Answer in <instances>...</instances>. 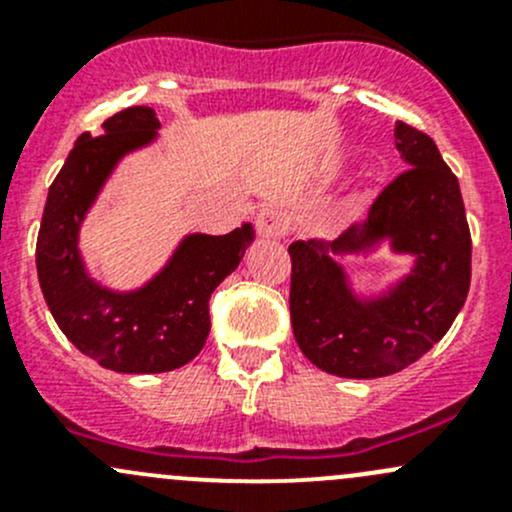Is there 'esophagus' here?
<instances>
[{"label": "esophagus", "instance_id": "esophagus-1", "mask_svg": "<svg viewBox=\"0 0 512 512\" xmlns=\"http://www.w3.org/2000/svg\"><path fill=\"white\" fill-rule=\"evenodd\" d=\"M257 235L260 237H285L289 232V215L280 208H262L257 213Z\"/></svg>", "mask_w": 512, "mask_h": 512}]
</instances>
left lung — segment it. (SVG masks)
I'll return each mask as SVG.
<instances>
[{
  "label": "left lung",
  "mask_w": 512,
  "mask_h": 512,
  "mask_svg": "<svg viewBox=\"0 0 512 512\" xmlns=\"http://www.w3.org/2000/svg\"><path fill=\"white\" fill-rule=\"evenodd\" d=\"M396 175L361 223L334 242L289 245V314L302 354L344 379H379L421 359L451 329L471 287V230L458 178L433 138L396 121ZM381 239L415 257L411 276L374 300H359L328 255L368 251Z\"/></svg>",
  "instance_id": "8db88e82"
}]
</instances>
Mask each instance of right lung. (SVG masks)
I'll use <instances>...</instances> for the list:
<instances>
[{
    "label": "right lung",
    "mask_w": 512,
    "mask_h": 512,
    "mask_svg": "<svg viewBox=\"0 0 512 512\" xmlns=\"http://www.w3.org/2000/svg\"><path fill=\"white\" fill-rule=\"evenodd\" d=\"M156 111L131 106L103 121L101 136H79L49 188L36 272L46 304L71 344L121 374H160L200 354L210 332V294L255 240L250 223L227 235H188L148 285L113 292L86 275L79 227L98 190L126 153L148 146Z\"/></svg>",
    "instance_id": "1"
}]
</instances>
